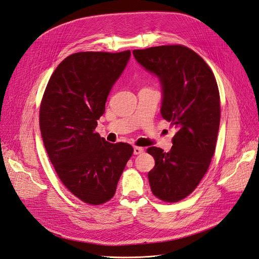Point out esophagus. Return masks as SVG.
<instances>
[{"mask_svg": "<svg viewBox=\"0 0 259 259\" xmlns=\"http://www.w3.org/2000/svg\"><path fill=\"white\" fill-rule=\"evenodd\" d=\"M143 151H144V149H143L142 147H139V146L133 147V154L135 155H141Z\"/></svg>", "mask_w": 259, "mask_h": 259, "instance_id": "1", "label": "esophagus"}]
</instances>
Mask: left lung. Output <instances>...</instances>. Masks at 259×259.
<instances>
[{"label": "left lung", "mask_w": 259, "mask_h": 259, "mask_svg": "<svg viewBox=\"0 0 259 259\" xmlns=\"http://www.w3.org/2000/svg\"><path fill=\"white\" fill-rule=\"evenodd\" d=\"M132 54L159 79L161 115L177 128L168 152L147 149L156 161L148 173L152 193L176 203L193 192L213 156L221 117L218 84L206 62L185 46L152 47Z\"/></svg>", "instance_id": "8db88e82"}]
</instances>
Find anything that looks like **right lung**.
Returning <instances> with one entry per match:
<instances>
[{
	"label": "right lung",
	"instance_id": "1",
	"mask_svg": "<svg viewBox=\"0 0 259 259\" xmlns=\"http://www.w3.org/2000/svg\"><path fill=\"white\" fill-rule=\"evenodd\" d=\"M131 52H79L57 66L39 112L46 151L64 186L82 202L110 200L133 148L112 144L95 131L108 96Z\"/></svg>",
	"mask_w": 259,
	"mask_h": 259
}]
</instances>
